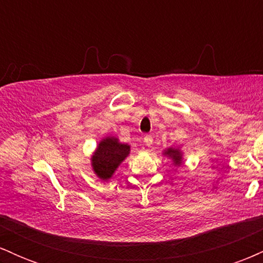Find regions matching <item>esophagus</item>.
Returning <instances> with one entry per match:
<instances>
[{"mask_svg":"<svg viewBox=\"0 0 263 263\" xmlns=\"http://www.w3.org/2000/svg\"><path fill=\"white\" fill-rule=\"evenodd\" d=\"M143 141H144V143H146V146H151V144L153 143V137L151 135H146L143 137Z\"/></svg>","mask_w":263,"mask_h":263,"instance_id":"34e87169","label":"esophagus"}]
</instances>
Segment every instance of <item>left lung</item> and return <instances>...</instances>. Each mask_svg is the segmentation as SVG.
I'll use <instances>...</instances> for the list:
<instances>
[{
	"label": "left lung",
	"instance_id": "obj_1",
	"mask_svg": "<svg viewBox=\"0 0 263 263\" xmlns=\"http://www.w3.org/2000/svg\"><path fill=\"white\" fill-rule=\"evenodd\" d=\"M162 155L167 158H170L174 167H179L183 164V151L179 147H168L162 152Z\"/></svg>",
	"mask_w": 263,
	"mask_h": 263
}]
</instances>
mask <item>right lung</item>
Returning <instances> with one entry per match:
<instances>
[{
    "label": "right lung",
    "mask_w": 263,
    "mask_h": 263,
    "mask_svg": "<svg viewBox=\"0 0 263 263\" xmlns=\"http://www.w3.org/2000/svg\"><path fill=\"white\" fill-rule=\"evenodd\" d=\"M131 146L128 143H122L115 136H106L99 142L90 158L92 172L104 182L111 179L120 164L127 158Z\"/></svg>",
    "instance_id": "add662e5"
}]
</instances>
